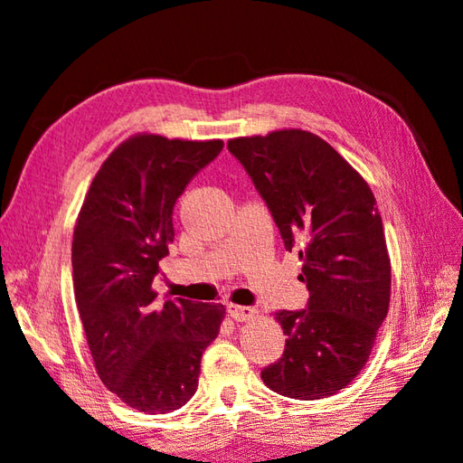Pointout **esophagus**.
<instances>
[{"instance_id":"obj_1","label":"esophagus","mask_w":463,"mask_h":463,"mask_svg":"<svg viewBox=\"0 0 463 463\" xmlns=\"http://www.w3.org/2000/svg\"><path fill=\"white\" fill-rule=\"evenodd\" d=\"M229 316L232 319H237V322H249V319L255 317V309L253 307H247V306H234V304H229Z\"/></svg>"}]
</instances>
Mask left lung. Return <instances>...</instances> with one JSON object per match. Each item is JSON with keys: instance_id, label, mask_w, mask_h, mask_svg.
<instances>
[{"instance_id": "left-lung-1", "label": "left lung", "mask_w": 463, "mask_h": 463, "mask_svg": "<svg viewBox=\"0 0 463 463\" xmlns=\"http://www.w3.org/2000/svg\"><path fill=\"white\" fill-rule=\"evenodd\" d=\"M229 151L263 196L285 249H299L309 301L275 314L283 356L260 378L289 399L332 397L354 381L389 312L391 259L371 186L304 129L234 137Z\"/></svg>"}]
</instances>
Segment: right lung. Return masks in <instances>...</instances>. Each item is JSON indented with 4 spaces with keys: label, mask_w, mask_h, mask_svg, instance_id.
Returning a JSON list of instances; mask_svg holds the SVG:
<instances>
[{
    "label": "right lung",
    "mask_w": 463,
    "mask_h": 463,
    "mask_svg": "<svg viewBox=\"0 0 463 463\" xmlns=\"http://www.w3.org/2000/svg\"><path fill=\"white\" fill-rule=\"evenodd\" d=\"M222 146L131 136L100 165L74 224V298L97 374L139 413L186 405L226 314L190 299L157 304L151 289L174 241L175 200Z\"/></svg>",
    "instance_id": "obj_1"
}]
</instances>
